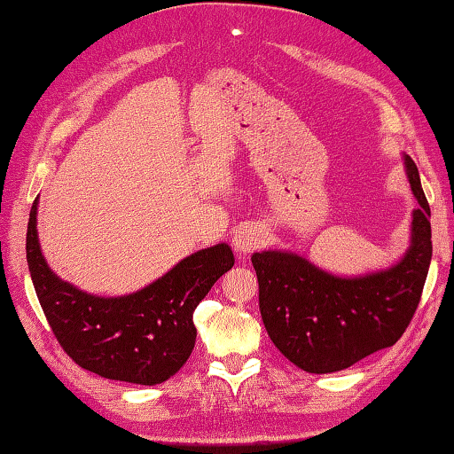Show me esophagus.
I'll return each instance as SVG.
<instances>
[{
    "instance_id": "obj_1",
    "label": "esophagus",
    "mask_w": 454,
    "mask_h": 454,
    "mask_svg": "<svg viewBox=\"0 0 454 454\" xmlns=\"http://www.w3.org/2000/svg\"><path fill=\"white\" fill-rule=\"evenodd\" d=\"M264 241H267V233L256 223H241L233 231V247L241 254L259 249V247L264 245Z\"/></svg>"
}]
</instances>
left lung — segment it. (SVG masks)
<instances>
[{
    "label": "left lung",
    "instance_id": "obj_1",
    "mask_svg": "<svg viewBox=\"0 0 454 454\" xmlns=\"http://www.w3.org/2000/svg\"><path fill=\"white\" fill-rule=\"evenodd\" d=\"M405 168L419 207L411 247L391 269L341 278L293 253L251 256L264 328L280 354L308 373L346 370L393 346L413 318L433 254L431 207L409 156Z\"/></svg>",
    "mask_w": 454,
    "mask_h": 454
}]
</instances>
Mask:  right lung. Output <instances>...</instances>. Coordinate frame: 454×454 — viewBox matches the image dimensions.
Wrapping results in <instances>:
<instances>
[{
    "label": "right lung",
    "instance_id": "right-lung-1",
    "mask_svg": "<svg viewBox=\"0 0 454 454\" xmlns=\"http://www.w3.org/2000/svg\"><path fill=\"white\" fill-rule=\"evenodd\" d=\"M25 251L39 304L67 356L100 378L138 386L166 381L187 362L198 336L193 310L235 264L231 247L219 243L185 256L138 293L92 296L47 267L37 239V200Z\"/></svg>",
    "mask_w": 454,
    "mask_h": 454
}]
</instances>
